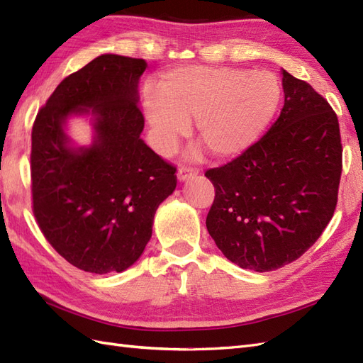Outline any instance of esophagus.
I'll return each mask as SVG.
<instances>
[{"label":"esophagus","instance_id":"obj_1","mask_svg":"<svg viewBox=\"0 0 363 363\" xmlns=\"http://www.w3.org/2000/svg\"><path fill=\"white\" fill-rule=\"evenodd\" d=\"M196 174H199V169H192V168H180V169L177 171V179H179V182H186V180L192 179L194 175H196Z\"/></svg>","mask_w":363,"mask_h":363}]
</instances>
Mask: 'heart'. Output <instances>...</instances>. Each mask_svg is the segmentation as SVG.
Returning <instances> with one entry per match:
<instances>
[{
    "mask_svg": "<svg viewBox=\"0 0 363 363\" xmlns=\"http://www.w3.org/2000/svg\"><path fill=\"white\" fill-rule=\"evenodd\" d=\"M280 103L281 84L268 71L189 65L162 75L157 96H145L144 111L162 155L195 121L196 138L212 156L233 159L263 136Z\"/></svg>",
    "mask_w": 363,
    "mask_h": 363,
    "instance_id": "obj_1",
    "label": "heart"
}]
</instances>
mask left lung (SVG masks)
I'll list each match as a JSON object with an SVG mask.
<instances>
[{
    "instance_id": "1",
    "label": "left lung",
    "mask_w": 363,
    "mask_h": 363,
    "mask_svg": "<svg viewBox=\"0 0 363 363\" xmlns=\"http://www.w3.org/2000/svg\"><path fill=\"white\" fill-rule=\"evenodd\" d=\"M279 119L244 155L206 171L215 201L206 227L238 267L279 269L309 250L333 216L342 171L336 113L311 84L281 69Z\"/></svg>"
}]
</instances>
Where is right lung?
<instances>
[{"label": "right lung", "mask_w": 363, "mask_h": 363, "mask_svg": "<svg viewBox=\"0 0 363 363\" xmlns=\"http://www.w3.org/2000/svg\"><path fill=\"white\" fill-rule=\"evenodd\" d=\"M145 68L142 59L101 54L56 87L33 125V212L52 248L86 272L133 265L177 186L175 168L140 139ZM71 117L90 119L89 146L67 135Z\"/></svg>", "instance_id": "obj_1"}]
</instances>
